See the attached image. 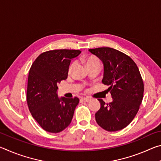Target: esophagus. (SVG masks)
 Returning <instances> with one entry per match:
<instances>
[{
    "label": "esophagus",
    "instance_id": "esophagus-1",
    "mask_svg": "<svg viewBox=\"0 0 161 161\" xmlns=\"http://www.w3.org/2000/svg\"><path fill=\"white\" fill-rule=\"evenodd\" d=\"M81 100L82 101V102H89V101H90V99H88V98H85V97L81 98Z\"/></svg>",
    "mask_w": 161,
    "mask_h": 161
}]
</instances>
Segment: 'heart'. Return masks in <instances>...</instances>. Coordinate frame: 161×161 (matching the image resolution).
Masks as SVG:
<instances>
[{"label":"heart","mask_w":161,"mask_h":161,"mask_svg":"<svg viewBox=\"0 0 161 161\" xmlns=\"http://www.w3.org/2000/svg\"><path fill=\"white\" fill-rule=\"evenodd\" d=\"M84 62L87 67L93 66V65H99L100 66V61L99 60V59L94 56H89L87 57V58H85L84 59ZM75 66V62H72V63L69 65V69H68L69 73L72 72V69H74Z\"/></svg>","instance_id":"obj_1"}]
</instances>
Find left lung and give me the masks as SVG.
<instances>
[{
    "label": "left lung",
    "mask_w": 161,
    "mask_h": 161,
    "mask_svg": "<svg viewBox=\"0 0 161 161\" xmlns=\"http://www.w3.org/2000/svg\"><path fill=\"white\" fill-rule=\"evenodd\" d=\"M102 61V83L109 86L113 101L105 103L99 99L101 107L95 114L96 121L108 131L124 129L134 119L142 102L143 81L134 61L121 52L110 47L89 49Z\"/></svg>",
    "instance_id": "obj_1"
}]
</instances>
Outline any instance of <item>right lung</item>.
Here are the masks:
<instances>
[{"mask_svg":"<svg viewBox=\"0 0 161 161\" xmlns=\"http://www.w3.org/2000/svg\"><path fill=\"white\" fill-rule=\"evenodd\" d=\"M80 53V50L66 49L45 52L30 69L27 103L32 117L46 131L61 132L72 121L80 99H59L57 91L58 84L67 78L72 59Z\"/></svg>","mask_w":161,"mask_h":161,"instance_id":"add662e5","label":"right lung"}]
</instances>
